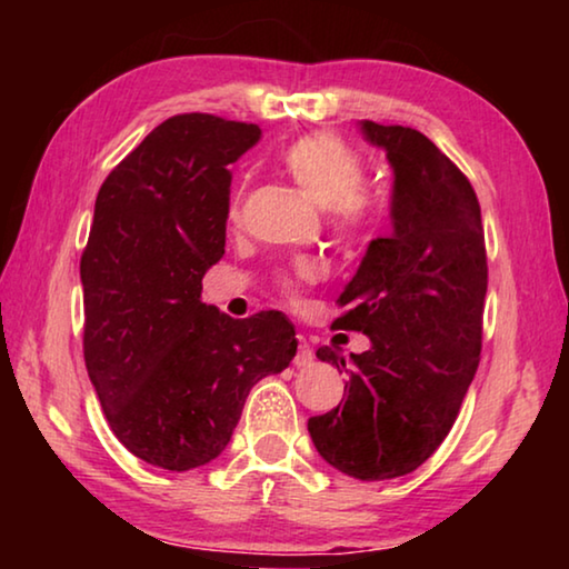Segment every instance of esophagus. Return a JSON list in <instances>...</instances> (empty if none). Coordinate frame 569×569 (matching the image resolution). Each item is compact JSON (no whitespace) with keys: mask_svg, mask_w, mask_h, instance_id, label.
Returning a JSON list of instances; mask_svg holds the SVG:
<instances>
[{"mask_svg":"<svg viewBox=\"0 0 569 569\" xmlns=\"http://www.w3.org/2000/svg\"><path fill=\"white\" fill-rule=\"evenodd\" d=\"M296 341H298V351H296V359H293V363L298 366V369H301V366H311V361H313L311 343H308V341H306V336H301V333L296 336Z\"/></svg>","mask_w":569,"mask_h":569,"instance_id":"esophagus-1","label":"esophagus"}]
</instances>
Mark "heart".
<instances>
[{
	"label": "heart",
	"instance_id": "obj_1",
	"mask_svg": "<svg viewBox=\"0 0 569 569\" xmlns=\"http://www.w3.org/2000/svg\"><path fill=\"white\" fill-rule=\"evenodd\" d=\"M281 166L313 203L326 208L329 228L341 240L361 238L381 216V192L363 182V158L333 132H311L293 140L281 152ZM240 216V190L228 203V220ZM311 268L298 266L296 273L278 278L286 298L296 296L298 278H308Z\"/></svg>",
	"mask_w": 569,
	"mask_h": 569
}]
</instances>
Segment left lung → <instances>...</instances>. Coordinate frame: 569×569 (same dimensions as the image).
Here are the masks:
<instances>
[{
	"mask_svg": "<svg viewBox=\"0 0 569 569\" xmlns=\"http://www.w3.org/2000/svg\"><path fill=\"white\" fill-rule=\"evenodd\" d=\"M361 132L393 168V233L371 240L336 301V329L371 349L349 369L331 346L316 351L349 381L308 435L331 467L377 481L421 467L455 427L479 366L487 250L475 188L427 134L371 120Z\"/></svg>",
	"mask_w": 569,
	"mask_h": 569,
	"instance_id": "1",
	"label": "left lung"
}]
</instances>
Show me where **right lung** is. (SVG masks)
I'll list each match as a JSON object with an SVG mask.
<instances>
[{
    "instance_id": "obj_1",
    "label": "right lung",
    "mask_w": 569,
    "mask_h": 569,
    "mask_svg": "<svg viewBox=\"0 0 569 569\" xmlns=\"http://www.w3.org/2000/svg\"><path fill=\"white\" fill-rule=\"evenodd\" d=\"M261 128L206 112L160 122L104 178L80 278L84 366L112 435L170 471L208 465L248 391L296 356L281 311L230 319L200 301L226 253L230 162Z\"/></svg>"
}]
</instances>
